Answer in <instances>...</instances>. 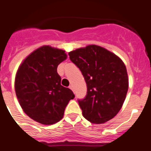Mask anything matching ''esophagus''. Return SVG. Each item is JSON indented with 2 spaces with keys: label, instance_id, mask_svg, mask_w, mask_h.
<instances>
[{
  "label": "esophagus",
  "instance_id": "34e87169",
  "mask_svg": "<svg viewBox=\"0 0 151 151\" xmlns=\"http://www.w3.org/2000/svg\"><path fill=\"white\" fill-rule=\"evenodd\" d=\"M69 88H70V90H72V91H73V85H70Z\"/></svg>",
  "mask_w": 151,
  "mask_h": 151
}]
</instances>
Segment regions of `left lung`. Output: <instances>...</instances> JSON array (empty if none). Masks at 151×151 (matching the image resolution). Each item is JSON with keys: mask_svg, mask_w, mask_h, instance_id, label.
Wrapping results in <instances>:
<instances>
[{"mask_svg": "<svg viewBox=\"0 0 151 151\" xmlns=\"http://www.w3.org/2000/svg\"><path fill=\"white\" fill-rule=\"evenodd\" d=\"M68 54L87 83L86 97L78 100L84 118L93 124L110 121L121 109L128 90L124 63L114 53L94 44Z\"/></svg>", "mask_w": 151, "mask_h": 151, "instance_id": "left-lung-1", "label": "left lung"}]
</instances>
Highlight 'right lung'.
Returning <instances> with one entry per match:
<instances>
[{
  "label": "right lung",
  "mask_w": 151,
  "mask_h": 151,
  "mask_svg": "<svg viewBox=\"0 0 151 151\" xmlns=\"http://www.w3.org/2000/svg\"><path fill=\"white\" fill-rule=\"evenodd\" d=\"M67 59L65 51L42 46L24 59L15 77V92L21 108L30 118L45 125L54 124L64 116L74 94L60 84L59 64Z\"/></svg>",
  "instance_id": "right-lung-1"
}]
</instances>
